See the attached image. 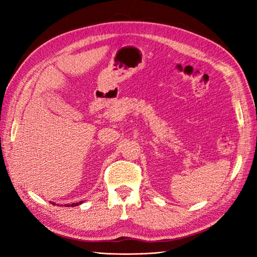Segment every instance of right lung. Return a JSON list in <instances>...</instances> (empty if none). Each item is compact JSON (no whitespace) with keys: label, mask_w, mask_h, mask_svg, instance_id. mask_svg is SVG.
Here are the masks:
<instances>
[{"label":"right lung","mask_w":257,"mask_h":257,"mask_svg":"<svg viewBox=\"0 0 257 257\" xmlns=\"http://www.w3.org/2000/svg\"><path fill=\"white\" fill-rule=\"evenodd\" d=\"M83 203V201H79V202H77V203H72V204H65V206H76V205H78V204H81ZM54 205H55V203H53Z\"/></svg>","instance_id":"right-lung-1"}]
</instances>
